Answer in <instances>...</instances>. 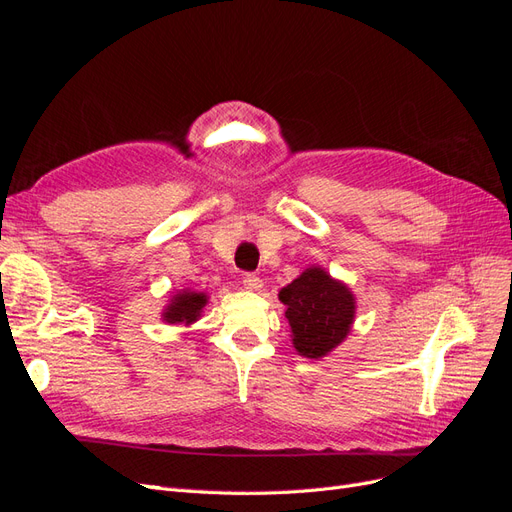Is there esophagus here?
<instances>
[{"label": "esophagus", "mask_w": 512, "mask_h": 512, "mask_svg": "<svg viewBox=\"0 0 512 512\" xmlns=\"http://www.w3.org/2000/svg\"><path fill=\"white\" fill-rule=\"evenodd\" d=\"M243 286H245L247 290H260L262 286H265V282H262L260 277L254 275V273H247V275L243 277Z\"/></svg>", "instance_id": "34e87169"}]
</instances>
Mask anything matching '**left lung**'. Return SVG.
Wrapping results in <instances>:
<instances>
[{
    "label": "left lung",
    "mask_w": 512,
    "mask_h": 512,
    "mask_svg": "<svg viewBox=\"0 0 512 512\" xmlns=\"http://www.w3.org/2000/svg\"><path fill=\"white\" fill-rule=\"evenodd\" d=\"M277 297L286 305L292 346L305 359L318 361L331 354L352 331L354 294L320 265L307 267Z\"/></svg>",
    "instance_id": "1"
}]
</instances>
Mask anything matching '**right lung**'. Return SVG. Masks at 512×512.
I'll use <instances>...</instances> for the list:
<instances>
[{"instance_id":"add662e5","label":"right lung","mask_w":512,"mask_h":512,"mask_svg":"<svg viewBox=\"0 0 512 512\" xmlns=\"http://www.w3.org/2000/svg\"><path fill=\"white\" fill-rule=\"evenodd\" d=\"M209 303V297L205 292H198L192 288L177 290L173 297L162 309V320L168 324H183V327H190L200 316H203V309Z\"/></svg>"}]
</instances>
